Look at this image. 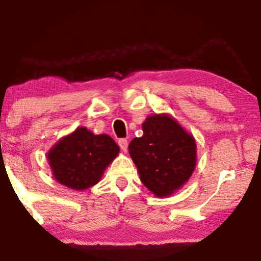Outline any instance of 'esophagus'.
Here are the masks:
<instances>
[{
	"mask_svg": "<svg viewBox=\"0 0 261 261\" xmlns=\"http://www.w3.org/2000/svg\"><path fill=\"white\" fill-rule=\"evenodd\" d=\"M119 146L122 149L123 152H127V148H128V141L126 139H120L119 140Z\"/></svg>",
	"mask_w": 261,
	"mask_h": 261,
	"instance_id": "1",
	"label": "esophagus"
}]
</instances>
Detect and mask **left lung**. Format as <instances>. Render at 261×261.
Masks as SVG:
<instances>
[{
  "label": "left lung",
  "mask_w": 261,
  "mask_h": 261,
  "mask_svg": "<svg viewBox=\"0 0 261 261\" xmlns=\"http://www.w3.org/2000/svg\"><path fill=\"white\" fill-rule=\"evenodd\" d=\"M142 132V137L133 139L128 146L140 180L156 197L173 195L195 171V138L169 114L148 115Z\"/></svg>",
  "instance_id": "left-lung-1"
}]
</instances>
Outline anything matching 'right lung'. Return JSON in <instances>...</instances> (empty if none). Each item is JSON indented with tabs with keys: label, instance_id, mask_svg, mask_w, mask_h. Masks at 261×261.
<instances>
[{
	"label": "right lung",
	"instance_id": "add662e5",
	"mask_svg": "<svg viewBox=\"0 0 261 261\" xmlns=\"http://www.w3.org/2000/svg\"><path fill=\"white\" fill-rule=\"evenodd\" d=\"M120 147L108 134H94L78 127L51 147L47 162L55 179L64 187L82 191L101 180Z\"/></svg>",
	"mask_w": 261,
	"mask_h": 261
}]
</instances>
